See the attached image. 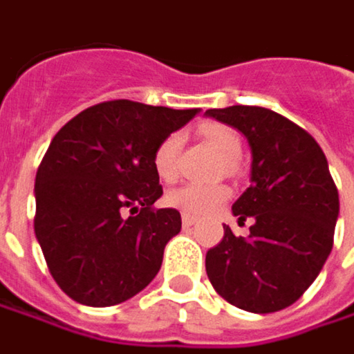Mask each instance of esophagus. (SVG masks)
Instances as JSON below:
<instances>
[{
	"label": "esophagus",
	"mask_w": 354,
	"mask_h": 354,
	"mask_svg": "<svg viewBox=\"0 0 354 354\" xmlns=\"http://www.w3.org/2000/svg\"><path fill=\"white\" fill-rule=\"evenodd\" d=\"M194 224H196V218H194V216L182 214V226H184V228H190V226H194Z\"/></svg>",
	"instance_id": "obj_1"
}]
</instances>
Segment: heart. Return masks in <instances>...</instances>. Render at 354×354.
<instances>
[{"label": "heart", "instance_id": "b5f03b06", "mask_svg": "<svg viewBox=\"0 0 354 354\" xmlns=\"http://www.w3.org/2000/svg\"><path fill=\"white\" fill-rule=\"evenodd\" d=\"M204 140L218 152L224 160H236L242 148L240 136L218 122H208L200 128ZM182 148V136L178 132L168 134L154 152V170L162 180L170 182L178 174V154ZM230 166L234 162H228ZM230 198V190L224 184H184L166 194L168 206L176 208L188 216H206L216 212L220 206Z\"/></svg>", "mask_w": 354, "mask_h": 354}]
</instances>
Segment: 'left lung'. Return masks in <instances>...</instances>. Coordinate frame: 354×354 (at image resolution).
Segmentation results:
<instances>
[{
    "mask_svg": "<svg viewBox=\"0 0 354 354\" xmlns=\"http://www.w3.org/2000/svg\"><path fill=\"white\" fill-rule=\"evenodd\" d=\"M248 140L250 186L232 204L248 239L224 228L206 252V274L224 301L248 313H277L304 295L333 250L339 192L317 140L259 106L206 110Z\"/></svg>",
    "mask_w": 354,
    "mask_h": 354,
    "instance_id": "1",
    "label": "left lung"
}]
</instances>
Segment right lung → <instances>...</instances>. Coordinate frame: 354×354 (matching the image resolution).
I'll return each instance as SVG.
<instances>
[{
  "mask_svg": "<svg viewBox=\"0 0 354 354\" xmlns=\"http://www.w3.org/2000/svg\"><path fill=\"white\" fill-rule=\"evenodd\" d=\"M200 110L130 100L72 118L35 174L33 230L57 286L75 302L112 306L154 281L164 246L182 228L162 196L154 152Z\"/></svg>",
  "mask_w": 354,
  "mask_h": 354,
  "instance_id": "add662e5",
  "label": "right lung"
}]
</instances>
